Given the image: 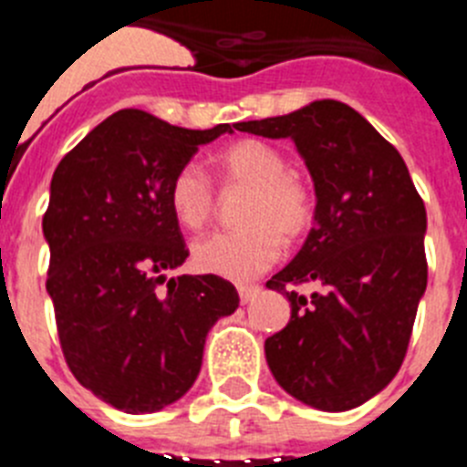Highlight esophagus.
I'll return each instance as SVG.
<instances>
[{
    "label": "esophagus",
    "instance_id": "34e87169",
    "mask_svg": "<svg viewBox=\"0 0 467 467\" xmlns=\"http://www.w3.org/2000/svg\"><path fill=\"white\" fill-rule=\"evenodd\" d=\"M257 295H259L257 285H238V296H241L243 304L253 301Z\"/></svg>",
    "mask_w": 467,
    "mask_h": 467
}]
</instances>
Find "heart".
<instances>
[{"instance_id":"obj_1","label":"heart","mask_w":467,"mask_h":467,"mask_svg":"<svg viewBox=\"0 0 467 467\" xmlns=\"http://www.w3.org/2000/svg\"><path fill=\"white\" fill-rule=\"evenodd\" d=\"M213 166L222 189H247L238 208L243 226L193 243L192 262L201 274L245 283L274 266L283 241L306 236L316 217V193L287 168V156L278 147L257 138L226 144ZM168 205L184 229H203L217 205L210 177L193 163L180 168L168 184Z\"/></svg>"}]
</instances>
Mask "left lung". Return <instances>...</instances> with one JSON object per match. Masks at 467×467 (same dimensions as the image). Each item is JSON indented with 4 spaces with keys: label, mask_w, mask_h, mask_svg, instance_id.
Instances as JSON below:
<instances>
[{
    "label": "left lung",
    "mask_w": 467,
    "mask_h": 467,
    "mask_svg": "<svg viewBox=\"0 0 467 467\" xmlns=\"http://www.w3.org/2000/svg\"><path fill=\"white\" fill-rule=\"evenodd\" d=\"M292 138L316 187V224L266 283L287 295L290 323L266 339L275 381L323 411L360 407L393 381L426 292V205L393 144L353 107L316 100L285 117L236 123ZM316 279L304 297L292 284Z\"/></svg>",
    "instance_id": "8db88e82"
}]
</instances>
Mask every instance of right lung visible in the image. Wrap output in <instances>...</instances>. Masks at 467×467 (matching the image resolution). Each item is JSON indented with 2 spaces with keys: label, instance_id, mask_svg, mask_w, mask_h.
Listing matches in <instances>:
<instances>
[{
  "label": "right lung",
  "instance_id": "right-lung-1",
  "mask_svg": "<svg viewBox=\"0 0 467 467\" xmlns=\"http://www.w3.org/2000/svg\"><path fill=\"white\" fill-rule=\"evenodd\" d=\"M222 133L229 123L189 130L121 109L53 172L41 226L60 348L81 386L128 414L182 398L208 329L238 308L220 275H163L189 257L168 205L171 177Z\"/></svg>",
  "mask_w": 467,
  "mask_h": 467
}]
</instances>
